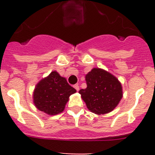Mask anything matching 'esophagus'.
<instances>
[{"instance_id":"1","label":"esophagus","mask_w":155,"mask_h":155,"mask_svg":"<svg viewBox=\"0 0 155 155\" xmlns=\"http://www.w3.org/2000/svg\"><path fill=\"white\" fill-rule=\"evenodd\" d=\"M73 87H74V88L76 89V90L77 91H79V85H76H76H73Z\"/></svg>"}]
</instances>
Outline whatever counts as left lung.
<instances>
[{
	"instance_id": "left-lung-1",
	"label": "left lung",
	"mask_w": 155,
	"mask_h": 155,
	"mask_svg": "<svg viewBox=\"0 0 155 155\" xmlns=\"http://www.w3.org/2000/svg\"><path fill=\"white\" fill-rule=\"evenodd\" d=\"M87 87L79 91L87 108L97 115L112 112L119 104L123 92L121 82L109 72L93 68L85 76Z\"/></svg>"
}]
</instances>
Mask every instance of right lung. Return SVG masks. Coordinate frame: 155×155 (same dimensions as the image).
Segmentation results:
<instances>
[{
  "label": "right lung",
  "mask_w": 155,
  "mask_h": 155,
  "mask_svg": "<svg viewBox=\"0 0 155 155\" xmlns=\"http://www.w3.org/2000/svg\"><path fill=\"white\" fill-rule=\"evenodd\" d=\"M76 92L65 78L52 71L36 85L33 94L34 104L39 110L48 115H57L63 112L69 97Z\"/></svg>",
  "instance_id": "1"
}]
</instances>
